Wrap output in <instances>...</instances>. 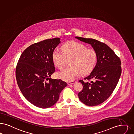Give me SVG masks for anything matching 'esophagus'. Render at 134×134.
<instances>
[{
	"label": "esophagus",
	"instance_id": "1",
	"mask_svg": "<svg viewBox=\"0 0 134 134\" xmlns=\"http://www.w3.org/2000/svg\"><path fill=\"white\" fill-rule=\"evenodd\" d=\"M76 83V81H73L72 82H68V85H72V84H74Z\"/></svg>",
	"mask_w": 134,
	"mask_h": 134
}]
</instances>
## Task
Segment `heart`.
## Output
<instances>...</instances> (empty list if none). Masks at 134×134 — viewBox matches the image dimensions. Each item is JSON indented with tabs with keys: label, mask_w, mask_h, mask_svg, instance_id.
Wrapping results in <instances>:
<instances>
[{
	"label": "heart",
	"mask_w": 134,
	"mask_h": 134,
	"mask_svg": "<svg viewBox=\"0 0 134 134\" xmlns=\"http://www.w3.org/2000/svg\"><path fill=\"white\" fill-rule=\"evenodd\" d=\"M62 51L54 49L52 58L54 65L59 68L64 66L66 60H69L70 67L58 71L57 77L65 81H72L82 73L86 74L91 72L96 65L98 56L93 49L87 48L84 44L70 41L65 43Z\"/></svg>",
	"instance_id": "heart-1"
}]
</instances>
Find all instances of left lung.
Masks as SVG:
<instances>
[{
	"mask_svg": "<svg viewBox=\"0 0 134 134\" xmlns=\"http://www.w3.org/2000/svg\"><path fill=\"white\" fill-rule=\"evenodd\" d=\"M81 41L90 44L96 52L98 60L86 80L79 81L83 87L78 94L81 102L89 106H97L106 101L115 89L120 78L122 69L120 59L105 43L96 39L75 37Z\"/></svg>",
	"mask_w": 134,
	"mask_h": 134,
	"instance_id": "obj_1",
	"label": "left lung"
}]
</instances>
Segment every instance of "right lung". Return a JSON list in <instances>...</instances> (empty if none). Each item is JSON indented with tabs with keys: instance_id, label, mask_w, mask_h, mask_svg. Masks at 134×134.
Listing matches in <instances>:
<instances>
[{
	"instance_id": "right-lung-1",
	"label": "right lung",
	"mask_w": 134,
	"mask_h": 134,
	"mask_svg": "<svg viewBox=\"0 0 134 134\" xmlns=\"http://www.w3.org/2000/svg\"><path fill=\"white\" fill-rule=\"evenodd\" d=\"M55 38L34 43L22 53L16 68L17 84L27 101L40 108H48L57 102L67 84L52 79L55 71L52 54L61 42Z\"/></svg>"
}]
</instances>
